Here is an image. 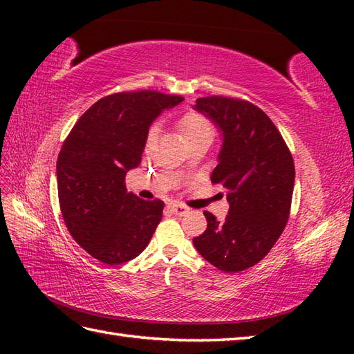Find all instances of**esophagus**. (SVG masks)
Segmentation results:
<instances>
[{
	"mask_svg": "<svg viewBox=\"0 0 354 354\" xmlns=\"http://www.w3.org/2000/svg\"><path fill=\"white\" fill-rule=\"evenodd\" d=\"M169 208H170V212L176 216H183L189 212V208H187L184 204H178V202H173V204L169 205Z\"/></svg>",
	"mask_w": 354,
	"mask_h": 354,
	"instance_id": "esophagus-1",
	"label": "esophagus"
}]
</instances>
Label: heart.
Returning <instances> with one entry per match:
<instances>
[{"label": "heart", "mask_w": 354, "mask_h": 354, "mask_svg": "<svg viewBox=\"0 0 354 354\" xmlns=\"http://www.w3.org/2000/svg\"><path fill=\"white\" fill-rule=\"evenodd\" d=\"M178 131L189 145L198 141H212L214 137V124L207 115L198 111H187L178 118L176 122ZM158 135V127L152 126L146 137V149L153 145Z\"/></svg>", "instance_id": "heart-1"}]
</instances>
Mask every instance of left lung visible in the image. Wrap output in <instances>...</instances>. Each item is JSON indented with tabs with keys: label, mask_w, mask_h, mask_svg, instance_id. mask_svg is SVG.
I'll return each instance as SVG.
<instances>
[{
	"label": "left lung",
	"mask_w": 354,
	"mask_h": 354,
	"mask_svg": "<svg viewBox=\"0 0 354 354\" xmlns=\"http://www.w3.org/2000/svg\"><path fill=\"white\" fill-rule=\"evenodd\" d=\"M221 127L223 146L212 175L230 201L223 222L204 212L207 230L193 245L207 261L234 274L257 265L272 250L289 221L295 165L280 131L254 103L209 95L196 100Z\"/></svg>",
	"instance_id": "obj_1"
}]
</instances>
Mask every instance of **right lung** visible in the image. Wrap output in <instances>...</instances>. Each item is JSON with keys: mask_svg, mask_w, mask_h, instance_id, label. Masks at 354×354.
I'll use <instances>...</instances> for the list:
<instances>
[{"mask_svg": "<svg viewBox=\"0 0 354 354\" xmlns=\"http://www.w3.org/2000/svg\"><path fill=\"white\" fill-rule=\"evenodd\" d=\"M181 95L123 91L97 100L65 138L57 156V194L73 239L106 265L145 251L164 202L127 193L126 173L141 162L150 123Z\"/></svg>", "mask_w": 354, "mask_h": 354, "instance_id": "1", "label": "right lung"}]
</instances>
